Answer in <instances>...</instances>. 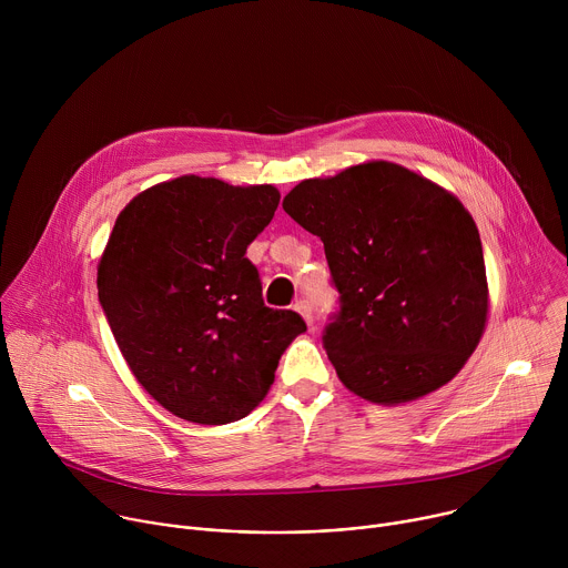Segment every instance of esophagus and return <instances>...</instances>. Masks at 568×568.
Returning <instances> with one entry per match:
<instances>
[{
    "instance_id": "34e87169",
    "label": "esophagus",
    "mask_w": 568,
    "mask_h": 568,
    "mask_svg": "<svg viewBox=\"0 0 568 568\" xmlns=\"http://www.w3.org/2000/svg\"><path fill=\"white\" fill-rule=\"evenodd\" d=\"M294 310L305 318L307 326H312V307H310L307 301H296V303H294Z\"/></svg>"
}]
</instances>
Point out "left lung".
Wrapping results in <instances>:
<instances>
[{
	"label": "left lung",
	"instance_id": "left-lung-1",
	"mask_svg": "<svg viewBox=\"0 0 568 568\" xmlns=\"http://www.w3.org/2000/svg\"><path fill=\"white\" fill-rule=\"evenodd\" d=\"M283 209L326 250L342 305L323 348L348 390L402 404L456 377L490 307L478 229L456 195L379 159L303 180Z\"/></svg>",
	"mask_w": 568,
	"mask_h": 568
}]
</instances>
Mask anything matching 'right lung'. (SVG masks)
Returning a JSON list of instances; mask_svg holds the SVG:
<instances>
[{
  "mask_svg": "<svg viewBox=\"0 0 568 568\" xmlns=\"http://www.w3.org/2000/svg\"><path fill=\"white\" fill-rule=\"evenodd\" d=\"M272 184L182 175L119 213L99 261V301L136 382L173 416L226 425L252 414L305 333L263 303L250 242L272 222Z\"/></svg>",
  "mask_w": 568,
  "mask_h": 568,
  "instance_id": "1",
  "label": "right lung"
}]
</instances>
